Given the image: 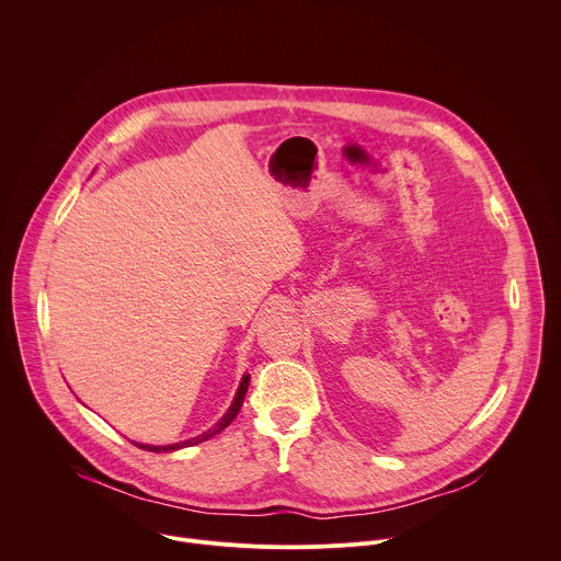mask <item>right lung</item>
<instances>
[{
  "mask_svg": "<svg viewBox=\"0 0 561 561\" xmlns=\"http://www.w3.org/2000/svg\"><path fill=\"white\" fill-rule=\"evenodd\" d=\"M249 375H244V379H242V383H239V388H237V394H234V402H232V407L228 409V413L221 417V422L213 428V431H208V433H204L202 437H195V439H188V442H182V444H171V446H148V444H135L137 448H144V450H150V453H169V450H178V448H184V446H191V444H199V442H204V439H208V437H213V435H217L219 431H224L234 417H237V413H239V409H242V404H244V397H247V390H249Z\"/></svg>",
  "mask_w": 561,
  "mask_h": 561,
  "instance_id": "right-lung-1",
  "label": "right lung"
}]
</instances>
